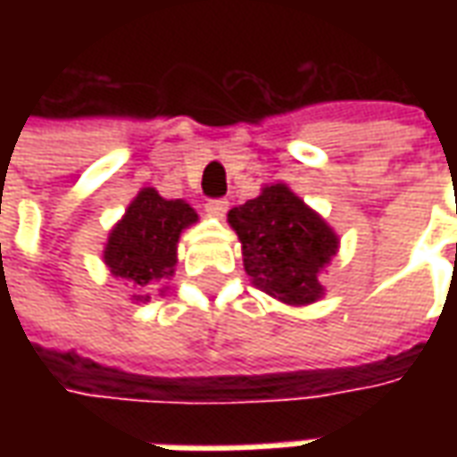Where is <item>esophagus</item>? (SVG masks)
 Instances as JSON below:
<instances>
[{"label":"esophagus","instance_id":"esophagus-1","mask_svg":"<svg viewBox=\"0 0 457 457\" xmlns=\"http://www.w3.org/2000/svg\"><path fill=\"white\" fill-rule=\"evenodd\" d=\"M228 205V200H208V203H205V212H208L210 218H225Z\"/></svg>","mask_w":457,"mask_h":457}]
</instances>
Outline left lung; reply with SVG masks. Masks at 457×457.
<instances>
[{
    "label": "left lung",
    "instance_id": "8db88e82",
    "mask_svg": "<svg viewBox=\"0 0 457 457\" xmlns=\"http://www.w3.org/2000/svg\"><path fill=\"white\" fill-rule=\"evenodd\" d=\"M252 284L287 306H311L326 296L320 271L340 237L287 183H269L254 200L228 212Z\"/></svg>",
    "mask_w": 457,
    "mask_h": 457
}]
</instances>
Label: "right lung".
Here are the masks:
<instances>
[{"label": "right lung", "instance_id": "obj_1", "mask_svg": "<svg viewBox=\"0 0 457 457\" xmlns=\"http://www.w3.org/2000/svg\"><path fill=\"white\" fill-rule=\"evenodd\" d=\"M195 222L198 212L186 200L161 198L156 188L137 193L103 249L104 267L129 284L131 301L146 303L166 291L163 284L179 264L180 232Z\"/></svg>", "mask_w": 457, "mask_h": 457}]
</instances>
